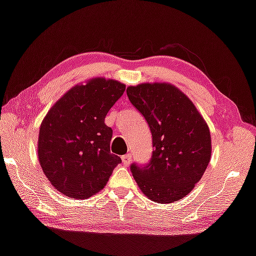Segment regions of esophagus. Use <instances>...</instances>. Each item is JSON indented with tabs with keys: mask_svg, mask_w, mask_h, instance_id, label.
<instances>
[{
	"mask_svg": "<svg viewBox=\"0 0 256 256\" xmlns=\"http://www.w3.org/2000/svg\"><path fill=\"white\" fill-rule=\"evenodd\" d=\"M121 158H122L124 166H128L129 163H130V161H132V156H130V154H126V156H121Z\"/></svg>",
	"mask_w": 256,
	"mask_h": 256,
	"instance_id": "1",
	"label": "esophagus"
}]
</instances>
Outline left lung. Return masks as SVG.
Returning a JSON list of instances; mask_svg holds the SVG:
<instances>
[{"label": "left lung", "instance_id": "1", "mask_svg": "<svg viewBox=\"0 0 256 256\" xmlns=\"http://www.w3.org/2000/svg\"><path fill=\"white\" fill-rule=\"evenodd\" d=\"M130 103L148 121L153 152L130 171L140 190L154 202L171 203L190 194L211 158V136L194 104L169 84H142L127 88Z\"/></svg>", "mask_w": 256, "mask_h": 256}]
</instances>
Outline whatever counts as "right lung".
<instances>
[{"mask_svg":"<svg viewBox=\"0 0 256 256\" xmlns=\"http://www.w3.org/2000/svg\"><path fill=\"white\" fill-rule=\"evenodd\" d=\"M126 86L96 78L76 86L48 111L40 124L38 158L53 187L71 198L93 196L121 163L111 153L112 129L104 119Z\"/></svg>","mask_w":256,"mask_h":256,"instance_id":"add662e5","label":"right lung"}]
</instances>
